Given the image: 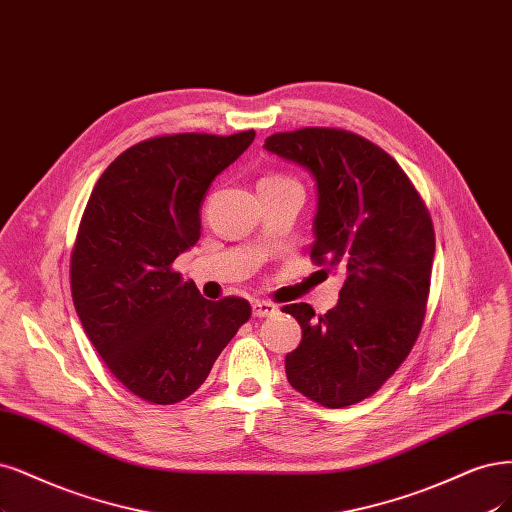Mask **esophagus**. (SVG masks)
<instances>
[{"label":"esophagus","mask_w":512,"mask_h":512,"mask_svg":"<svg viewBox=\"0 0 512 512\" xmlns=\"http://www.w3.org/2000/svg\"><path fill=\"white\" fill-rule=\"evenodd\" d=\"M277 313V307L269 301H254L252 303V315L254 317H271Z\"/></svg>","instance_id":"34e87169"}]
</instances>
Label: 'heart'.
Instances as JSON below:
<instances>
[{
	"mask_svg": "<svg viewBox=\"0 0 512 512\" xmlns=\"http://www.w3.org/2000/svg\"><path fill=\"white\" fill-rule=\"evenodd\" d=\"M264 180H273V182H292L290 178H281V175H271V178H264Z\"/></svg>",
	"mask_w": 512,
	"mask_h": 512,
	"instance_id": "obj_1",
	"label": "heart"
}]
</instances>
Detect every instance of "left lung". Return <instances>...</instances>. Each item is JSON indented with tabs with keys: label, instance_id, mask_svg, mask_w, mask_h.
<instances>
[{
	"label": "left lung",
	"instance_id": "8db88e82",
	"mask_svg": "<svg viewBox=\"0 0 512 512\" xmlns=\"http://www.w3.org/2000/svg\"><path fill=\"white\" fill-rule=\"evenodd\" d=\"M264 150L311 173V258L345 275L337 307L324 315L307 303L281 309L303 328L301 345L286 356V377L328 409L349 407L375 394L417 341L434 260L432 220L394 158L356 133H275Z\"/></svg>",
	"mask_w": 512,
	"mask_h": 512
}]
</instances>
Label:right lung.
I'll list each match as a JSON object with an SVG mask.
<instances>
[{
	"label": "right lung",
	"mask_w": 512,
	"mask_h": 512,
	"mask_svg": "<svg viewBox=\"0 0 512 512\" xmlns=\"http://www.w3.org/2000/svg\"><path fill=\"white\" fill-rule=\"evenodd\" d=\"M254 131L146 139L103 171L72 252V296L86 337L135 396L175 404L197 392L250 303L207 301L173 260L201 237L205 192Z\"/></svg>",
	"instance_id": "add662e5"
}]
</instances>
